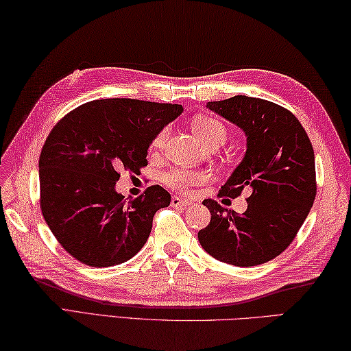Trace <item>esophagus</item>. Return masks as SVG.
<instances>
[{
  "label": "esophagus",
  "mask_w": 351,
  "mask_h": 351,
  "mask_svg": "<svg viewBox=\"0 0 351 351\" xmlns=\"http://www.w3.org/2000/svg\"><path fill=\"white\" fill-rule=\"evenodd\" d=\"M170 204H171V207H187V206H190V201L184 199V197H180V196H173L171 197Z\"/></svg>",
  "instance_id": "1"
}]
</instances>
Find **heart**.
Wrapping results in <instances>:
<instances>
[{
    "label": "heart",
    "instance_id": "obj_1",
    "mask_svg": "<svg viewBox=\"0 0 351 351\" xmlns=\"http://www.w3.org/2000/svg\"><path fill=\"white\" fill-rule=\"evenodd\" d=\"M192 127H193V132L196 133L197 138H199L201 141L207 145V147L208 145H215V144L221 145L227 138L226 125L222 124L219 119L212 118V117L195 118L192 123ZM167 136H169V129L165 127V129H162L155 136L154 147L161 149L165 144V141H167ZM162 180L169 187H171L173 190H180V192H184V190L201 186V184H204L208 180V175L206 173V171H199V170L176 169V170L169 171V173H165Z\"/></svg>",
    "mask_w": 351,
    "mask_h": 351
}]
</instances>
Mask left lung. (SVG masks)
<instances>
[{
    "label": "left lung",
    "mask_w": 351,
    "mask_h": 351,
    "mask_svg": "<svg viewBox=\"0 0 351 351\" xmlns=\"http://www.w3.org/2000/svg\"><path fill=\"white\" fill-rule=\"evenodd\" d=\"M207 109L245 133L247 150L219 196L250 190L242 215L204 199L212 218L197 239L210 256L237 267L269 263L295 239L316 196L315 152L298 118L270 101L237 95Z\"/></svg>",
    "instance_id": "8db88e82"
}]
</instances>
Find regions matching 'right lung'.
<instances>
[{
    "label": "right lung",
    "instance_id": "right-lung-1",
    "mask_svg": "<svg viewBox=\"0 0 351 351\" xmlns=\"http://www.w3.org/2000/svg\"><path fill=\"white\" fill-rule=\"evenodd\" d=\"M180 104L130 98L86 103L49 133L40 156L41 212L67 253L90 267H112L135 256L170 193L152 186L135 199L114 190L121 170L136 173Z\"/></svg>",
    "mask_w": 351,
    "mask_h": 351
}]
</instances>
